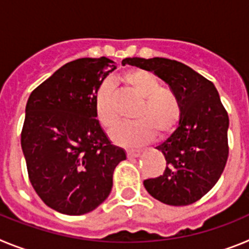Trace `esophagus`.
<instances>
[{
	"instance_id": "1",
	"label": "esophagus",
	"mask_w": 249,
	"mask_h": 249,
	"mask_svg": "<svg viewBox=\"0 0 249 249\" xmlns=\"http://www.w3.org/2000/svg\"><path fill=\"white\" fill-rule=\"evenodd\" d=\"M141 155V151H135V149H128L127 151V156L129 158H136V157H140Z\"/></svg>"
}]
</instances>
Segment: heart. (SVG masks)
Segmentation results:
<instances>
[{
  "instance_id": "heart-1",
  "label": "heart",
  "mask_w": 249,
  "mask_h": 249,
  "mask_svg": "<svg viewBox=\"0 0 249 249\" xmlns=\"http://www.w3.org/2000/svg\"><path fill=\"white\" fill-rule=\"evenodd\" d=\"M121 82L141 100L131 124H124L112 133V140L121 146H140L153 137L155 132L167 136L177 127L181 118V102L177 93L162 87L160 81L148 71L132 68L121 76ZM96 117L106 129L118 126L120 117L114 106L113 89L109 82L101 85L96 94Z\"/></svg>"
}]
</instances>
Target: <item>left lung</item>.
Segmentation results:
<instances>
[{
  "label": "left lung",
  "mask_w": 249,
  "mask_h": 249,
  "mask_svg": "<svg viewBox=\"0 0 249 249\" xmlns=\"http://www.w3.org/2000/svg\"><path fill=\"white\" fill-rule=\"evenodd\" d=\"M131 65L153 72L177 93L181 118L172 135L156 148L163 153V175L143 182L147 192L169 206H188L210 192L223 172L228 158L230 118L214 85L175 59L124 58Z\"/></svg>",
  "instance_id": "8db88e82"
}]
</instances>
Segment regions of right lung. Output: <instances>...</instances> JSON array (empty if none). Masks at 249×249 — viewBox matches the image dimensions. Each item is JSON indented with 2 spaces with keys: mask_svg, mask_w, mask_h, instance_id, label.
<instances>
[{
  "mask_svg": "<svg viewBox=\"0 0 249 249\" xmlns=\"http://www.w3.org/2000/svg\"><path fill=\"white\" fill-rule=\"evenodd\" d=\"M113 61L78 58L32 91L21 147L28 178L48 207L68 215L96 210L109 196L126 152L113 146L96 117V94Z\"/></svg>",
  "mask_w": 249,
  "mask_h": 249,
  "instance_id": "right-lung-1",
  "label": "right lung"
}]
</instances>
